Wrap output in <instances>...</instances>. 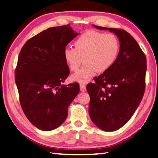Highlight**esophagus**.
Returning <instances> with one entry per match:
<instances>
[{
  "mask_svg": "<svg viewBox=\"0 0 158 158\" xmlns=\"http://www.w3.org/2000/svg\"><path fill=\"white\" fill-rule=\"evenodd\" d=\"M80 90L81 92H85L86 90V86L84 84H80Z\"/></svg>",
  "mask_w": 158,
  "mask_h": 158,
  "instance_id": "1",
  "label": "esophagus"
}]
</instances>
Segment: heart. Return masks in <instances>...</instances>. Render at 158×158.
I'll return each instance as SVG.
<instances>
[{
  "label": "heart",
  "instance_id": "1",
  "mask_svg": "<svg viewBox=\"0 0 158 158\" xmlns=\"http://www.w3.org/2000/svg\"><path fill=\"white\" fill-rule=\"evenodd\" d=\"M75 47L64 49V59L71 71L78 69L83 60L85 65L70 79L73 81L85 84L96 72L102 73L111 68L118 56L120 44L115 35L90 31L77 39Z\"/></svg>",
  "mask_w": 158,
  "mask_h": 158
}]
</instances>
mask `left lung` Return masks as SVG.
<instances>
[{
  "mask_svg": "<svg viewBox=\"0 0 158 158\" xmlns=\"http://www.w3.org/2000/svg\"><path fill=\"white\" fill-rule=\"evenodd\" d=\"M109 31L119 39L120 48L114 64L87 85L90 97L89 114L93 123L106 132L119 129L138 108L145 88L147 60L138 43L122 29Z\"/></svg>",
  "mask_w": 158,
  "mask_h": 158,
  "instance_id": "obj_1",
  "label": "left lung"
}]
</instances>
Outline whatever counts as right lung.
<instances>
[{"label": "right lung", "mask_w": 158, "mask_h": 158, "mask_svg": "<svg viewBox=\"0 0 158 158\" xmlns=\"http://www.w3.org/2000/svg\"><path fill=\"white\" fill-rule=\"evenodd\" d=\"M79 33L70 25L49 28L29 39L19 54L15 80L25 115L43 131L59 127L79 92L77 83H62L69 75L63 50Z\"/></svg>", "instance_id": "add662e5"}]
</instances>
